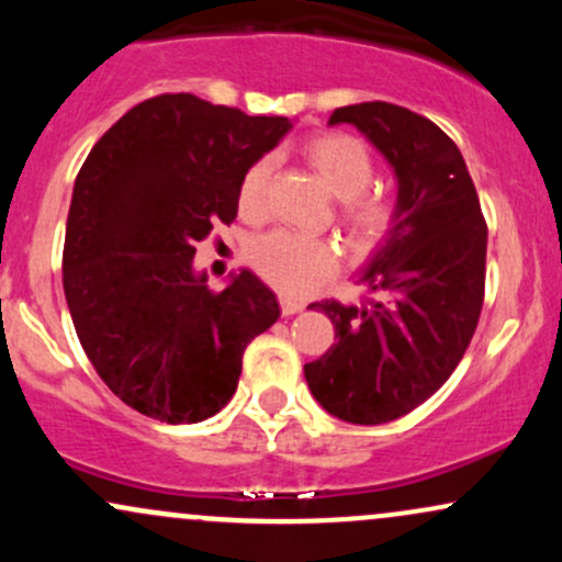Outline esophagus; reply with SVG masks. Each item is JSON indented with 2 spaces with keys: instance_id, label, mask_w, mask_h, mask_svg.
I'll use <instances>...</instances> for the list:
<instances>
[{
  "instance_id": "obj_1",
  "label": "esophagus",
  "mask_w": 562,
  "mask_h": 562,
  "mask_svg": "<svg viewBox=\"0 0 562 562\" xmlns=\"http://www.w3.org/2000/svg\"><path fill=\"white\" fill-rule=\"evenodd\" d=\"M280 308H282V314H285V317H293V314L303 312V303L288 299V295H280Z\"/></svg>"
}]
</instances>
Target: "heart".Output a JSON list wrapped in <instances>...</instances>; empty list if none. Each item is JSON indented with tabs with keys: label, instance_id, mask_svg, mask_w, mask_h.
Instances as JSON below:
<instances>
[{
	"label": "heart",
	"instance_id": "1",
	"mask_svg": "<svg viewBox=\"0 0 562 562\" xmlns=\"http://www.w3.org/2000/svg\"><path fill=\"white\" fill-rule=\"evenodd\" d=\"M303 156L319 173L327 190L340 200V216L359 243L383 237L393 224L396 209L389 198L370 195L375 164L364 142L348 134H322L306 142ZM274 160L261 158L245 171L237 190V209L245 218H261L267 211L269 179ZM248 259L263 280L290 295H306L338 269V254L330 243L319 237L295 235V232H269L250 245Z\"/></svg>",
	"mask_w": 562,
	"mask_h": 562
}]
</instances>
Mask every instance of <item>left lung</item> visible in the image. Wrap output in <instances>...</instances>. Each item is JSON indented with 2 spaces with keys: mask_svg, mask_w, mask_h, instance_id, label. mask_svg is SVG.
<instances>
[{
  "mask_svg": "<svg viewBox=\"0 0 562 562\" xmlns=\"http://www.w3.org/2000/svg\"><path fill=\"white\" fill-rule=\"evenodd\" d=\"M327 124L357 126L389 160L396 216L359 274L380 299L312 303L338 340L303 375L333 417L380 425L434 396L460 364L483 306L486 222L465 158L434 121L362 102Z\"/></svg>",
  "mask_w": 562,
  "mask_h": 562,
  "instance_id": "obj_1",
  "label": "left lung"
}]
</instances>
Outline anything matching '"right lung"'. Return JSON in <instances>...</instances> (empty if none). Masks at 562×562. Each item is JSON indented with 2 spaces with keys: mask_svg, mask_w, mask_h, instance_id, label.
<instances>
[{
  "mask_svg": "<svg viewBox=\"0 0 562 562\" xmlns=\"http://www.w3.org/2000/svg\"><path fill=\"white\" fill-rule=\"evenodd\" d=\"M293 128L195 94L139 102L102 134L70 198L63 288L89 362L121 402L200 423L229 402L243 351L280 317L250 269L222 293L195 243L237 216L245 171Z\"/></svg>",
  "mask_w": 562,
  "mask_h": 562,
  "instance_id": "1",
  "label": "right lung"
}]
</instances>
